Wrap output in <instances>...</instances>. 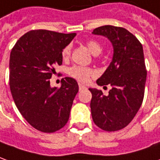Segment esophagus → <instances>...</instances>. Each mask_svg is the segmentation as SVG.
I'll list each match as a JSON object with an SVG mask.
<instances>
[{
    "mask_svg": "<svg viewBox=\"0 0 160 160\" xmlns=\"http://www.w3.org/2000/svg\"><path fill=\"white\" fill-rule=\"evenodd\" d=\"M87 88L85 87L84 85L82 84H79V89H80V91H81V90H84V89H86Z\"/></svg>",
    "mask_w": 160,
    "mask_h": 160,
    "instance_id": "1",
    "label": "esophagus"
}]
</instances>
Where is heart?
Wrapping results in <instances>:
<instances>
[{"label": "heart", "mask_w": 160, "mask_h": 160, "mask_svg": "<svg viewBox=\"0 0 160 160\" xmlns=\"http://www.w3.org/2000/svg\"><path fill=\"white\" fill-rule=\"evenodd\" d=\"M87 46L88 48L90 51V52L92 53L93 55L94 56H97L99 55L100 53L102 52V46L101 44L95 41H88L87 43ZM70 52H71V47L68 45L66 46L65 48L63 49L62 51V57L64 58H68V56L70 55ZM68 74L74 78L75 80H79L80 82H88V80L90 79L91 76H93L94 74V72L93 69L91 68H88V67H83V66H74L69 68L68 70Z\"/></svg>", "instance_id": "1"}]
</instances>
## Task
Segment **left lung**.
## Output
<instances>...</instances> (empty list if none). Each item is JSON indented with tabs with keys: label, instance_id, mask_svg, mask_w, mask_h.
I'll return each instance as SVG.
<instances>
[{
	"label": "left lung",
	"instance_id": "1",
	"mask_svg": "<svg viewBox=\"0 0 160 160\" xmlns=\"http://www.w3.org/2000/svg\"><path fill=\"white\" fill-rule=\"evenodd\" d=\"M94 35L107 38L113 46L111 63L96 80L99 86L110 85L108 95L89 88L94 122L106 131H116L128 125L142 105L147 72L143 46L134 35L121 27L102 26Z\"/></svg>",
	"mask_w": 160,
	"mask_h": 160
}]
</instances>
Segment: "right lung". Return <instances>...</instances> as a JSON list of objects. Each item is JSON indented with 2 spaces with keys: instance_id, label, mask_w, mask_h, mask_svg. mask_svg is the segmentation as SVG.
Wrapping results in <instances>:
<instances>
[{
  "instance_id": "1",
  "label": "right lung",
  "mask_w": 160,
  "mask_h": 160,
  "mask_svg": "<svg viewBox=\"0 0 160 160\" xmlns=\"http://www.w3.org/2000/svg\"><path fill=\"white\" fill-rule=\"evenodd\" d=\"M76 33L46 30H30L16 42L9 58V86L12 97L22 116L38 130L52 133L69 119L72 105L79 91L74 79L66 77L60 88H52L54 66L62 64V51Z\"/></svg>"
}]
</instances>
